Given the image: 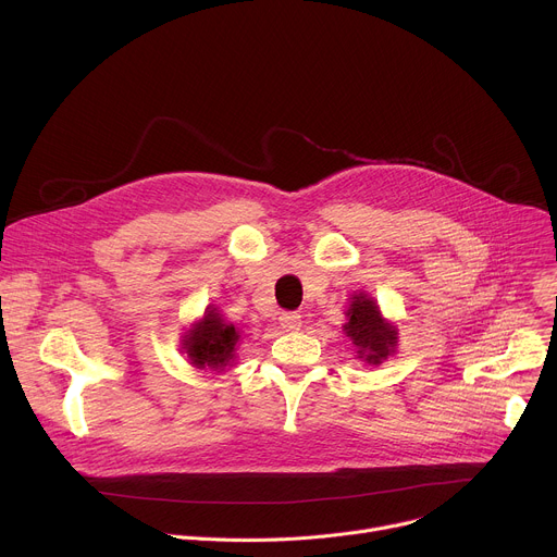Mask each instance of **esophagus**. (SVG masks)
<instances>
[{"label": "esophagus", "instance_id": "esophagus-1", "mask_svg": "<svg viewBox=\"0 0 557 557\" xmlns=\"http://www.w3.org/2000/svg\"><path fill=\"white\" fill-rule=\"evenodd\" d=\"M280 324L284 331H299L301 326V314L299 312H293V310H284L280 314Z\"/></svg>", "mask_w": 557, "mask_h": 557}]
</instances>
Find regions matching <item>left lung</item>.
Returning <instances> with one entry per match:
<instances>
[{"instance_id":"1","label":"left lung","mask_w":557,"mask_h":557,"mask_svg":"<svg viewBox=\"0 0 557 557\" xmlns=\"http://www.w3.org/2000/svg\"><path fill=\"white\" fill-rule=\"evenodd\" d=\"M348 324L344 326L346 337L355 344L359 357H363L368 363H381L394 346H396V333L383 322V317L372 299H368L363 293L352 297V304L348 308Z\"/></svg>"}]
</instances>
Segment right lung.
Returning <instances> with one entry per match:
<instances>
[{
  "instance_id": "obj_1",
  "label": "right lung",
  "mask_w": 557,
  "mask_h": 557,
  "mask_svg": "<svg viewBox=\"0 0 557 557\" xmlns=\"http://www.w3.org/2000/svg\"><path fill=\"white\" fill-rule=\"evenodd\" d=\"M237 339L240 335L235 333L233 324H224L215 310H209L205 320L189 331L185 348L194 366L220 370L233 359Z\"/></svg>"
}]
</instances>
